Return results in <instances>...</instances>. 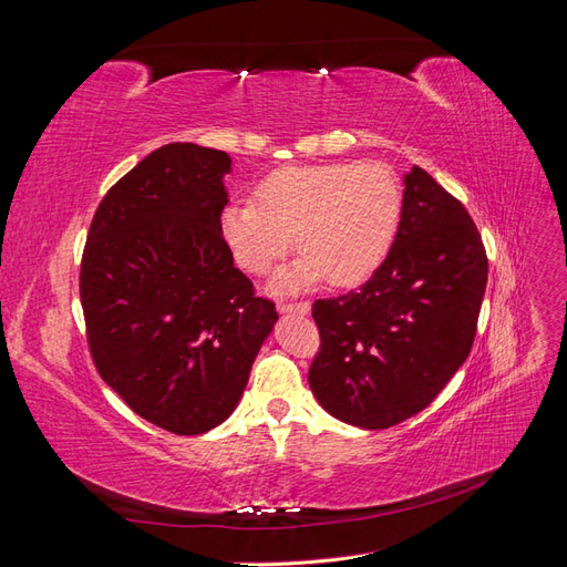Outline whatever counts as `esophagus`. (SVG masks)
Returning a JSON list of instances; mask_svg holds the SVG:
<instances>
[{"label": "esophagus", "mask_w": 567, "mask_h": 567, "mask_svg": "<svg viewBox=\"0 0 567 567\" xmlns=\"http://www.w3.org/2000/svg\"><path fill=\"white\" fill-rule=\"evenodd\" d=\"M277 310L281 315H300V317H305V315H310L312 305L310 302H279Z\"/></svg>", "instance_id": "1"}]
</instances>
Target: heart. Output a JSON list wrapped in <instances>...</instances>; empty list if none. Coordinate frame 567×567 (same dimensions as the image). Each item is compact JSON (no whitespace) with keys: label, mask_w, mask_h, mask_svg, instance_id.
<instances>
[{"label":"heart","mask_w":567,"mask_h":567,"mask_svg":"<svg viewBox=\"0 0 567 567\" xmlns=\"http://www.w3.org/2000/svg\"><path fill=\"white\" fill-rule=\"evenodd\" d=\"M400 182L379 163L286 167L257 186V200H231L221 210V236L234 260L267 271L290 248L302 252L274 288L300 290L364 281L383 262L400 227Z\"/></svg>","instance_id":"1"}]
</instances>
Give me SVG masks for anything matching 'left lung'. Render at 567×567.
Wrapping results in <instances>:
<instances>
[{
  "label": "left lung",
  "mask_w": 567,
  "mask_h": 567,
  "mask_svg": "<svg viewBox=\"0 0 567 567\" xmlns=\"http://www.w3.org/2000/svg\"><path fill=\"white\" fill-rule=\"evenodd\" d=\"M487 255L466 208L421 169L404 175L400 227L373 277L317 300V402L342 423L383 431L431 404L471 352Z\"/></svg>",
  "instance_id": "obj_1"
}]
</instances>
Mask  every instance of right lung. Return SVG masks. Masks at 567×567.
Returning a JSON list of instances; mask_svg holds the SVG:
<instances>
[{
  "mask_svg": "<svg viewBox=\"0 0 567 567\" xmlns=\"http://www.w3.org/2000/svg\"><path fill=\"white\" fill-rule=\"evenodd\" d=\"M225 151L175 142L99 203L80 298L96 371L125 404L175 435L231 416L279 315L255 298L221 236Z\"/></svg>",
  "mask_w": 567,
  "mask_h": 567,
  "instance_id": "1",
  "label": "right lung"
}]
</instances>
